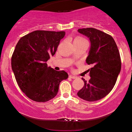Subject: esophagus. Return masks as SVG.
<instances>
[{"label":"esophagus","mask_w":132,"mask_h":132,"mask_svg":"<svg viewBox=\"0 0 132 132\" xmlns=\"http://www.w3.org/2000/svg\"><path fill=\"white\" fill-rule=\"evenodd\" d=\"M69 78H72V79H76L78 77L76 76H74V75H69Z\"/></svg>","instance_id":"obj_1"}]
</instances>
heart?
<instances>
[{"instance_id":"1","label":"heart","mask_w":132,"mask_h":132,"mask_svg":"<svg viewBox=\"0 0 132 132\" xmlns=\"http://www.w3.org/2000/svg\"><path fill=\"white\" fill-rule=\"evenodd\" d=\"M82 40H85V39H84L83 38L80 37H77L75 38L74 42H78V41H82Z\"/></svg>"}]
</instances>
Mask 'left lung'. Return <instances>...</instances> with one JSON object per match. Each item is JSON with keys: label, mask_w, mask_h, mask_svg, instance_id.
Instances as JSON below:
<instances>
[{"label": "left lung", "mask_w": 132, "mask_h": 132, "mask_svg": "<svg viewBox=\"0 0 132 132\" xmlns=\"http://www.w3.org/2000/svg\"><path fill=\"white\" fill-rule=\"evenodd\" d=\"M78 32L89 39L90 48L86 63L92 64L89 69L90 79L78 92L81 99L99 101L112 90L121 70V60L116 42L109 35L93 28L78 29Z\"/></svg>", "instance_id": "8db88e82"}]
</instances>
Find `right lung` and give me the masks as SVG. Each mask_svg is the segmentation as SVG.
Segmentation results:
<instances>
[{"instance_id":"obj_1","label":"right lung","mask_w":132,"mask_h":132,"mask_svg":"<svg viewBox=\"0 0 132 132\" xmlns=\"http://www.w3.org/2000/svg\"><path fill=\"white\" fill-rule=\"evenodd\" d=\"M65 31L36 30L20 39L12 56V69L18 85L30 99L45 102L57 95L59 85L68 78L46 61L55 54Z\"/></svg>"}]
</instances>
